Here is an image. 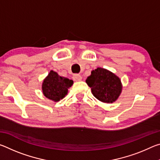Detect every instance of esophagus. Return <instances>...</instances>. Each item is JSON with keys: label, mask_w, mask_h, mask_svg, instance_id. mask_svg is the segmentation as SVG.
<instances>
[{"label": "esophagus", "mask_w": 160, "mask_h": 160, "mask_svg": "<svg viewBox=\"0 0 160 160\" xmlns=\"http://www.w3.org/2000/svg\"><path fill=\"white\" fill-rule=\"evenodd\" d=\"M72 79L75 81H80L82 80V76L79 74H74L73 76H72Z\"/></svg>", "instance_id": "esophagus-1"}]
</instances>
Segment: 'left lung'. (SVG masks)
I'll return each instance as SVG.
<instances>
[{
  "mask_svg": "<svg viewBox=\"0 0 160 160\" xmlns=\"http://www.w3.org/2000/svg\"><path fill=\"white\" fill-rule=\"evenodd\" d=\"M86 82L91 88L93 95L105 103L115 102L122 90L120 79L112 72L101 68L92 70Z\"/></svg>",
  "mask_w": 160,
  "mask_h": 160,
  "instance_id": "obj_1",
  "label": "left lung"
}]
</instances>
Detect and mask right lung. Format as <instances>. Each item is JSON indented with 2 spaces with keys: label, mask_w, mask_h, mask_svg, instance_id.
I'll return each mask as SVG.
<instances>
[{
  "label": "right lung",
  "mask_w": 160,
  "mask_h": 160,
  "mask_svg": "<svg viewBox=\"0 0 160 160\" xmlns=\"http://www.w3.org/2000/svg\"><path fill=\"white\" fill-rule=\"evenodd\" d=\"M73 81L61 77L57 72L51 71L42 84L43 94L46 97L54 102H58L68 93V89L72 86Z\"/></svg>",
  "instance_id": "1"
}]
</instances>
